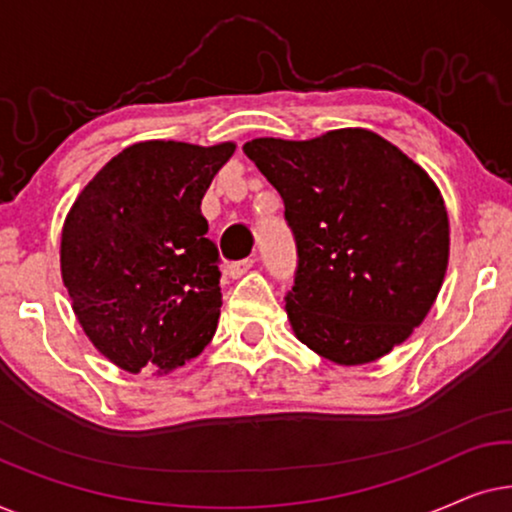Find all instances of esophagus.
<instances>
[{
	"instance_id": "esophagus-1",
	"label": "esophagus",
	"mask_w": 512,
	"mask_h": 512,
	"mask_svg": "<svg viewBox=\"0 0 512 512\" xmlns=\"http://www.w3.org/2000/svg\"><path fill=\"white\" fill-rule=\"evenodd\" d=\"M254 263H256V258H242V261H235V263H230V265H228V275L233 277V279L242 277L244 272L254 268Z\"/></svg>"
}]
</instances>
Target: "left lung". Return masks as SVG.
<instances>
[{"label":"left lung","instance_id":"left-lung-1","mask_svg":"<svg viewBox=\"0 0 512 512\" xmlns=\"http://www.w3.org/2000/svg\"><path fill=\"white\" fill-rule=\"evenodd\" d=\"M284 200L296 242L286 312L298 340L340 366L370 363L422 324L450 256L436 184L370 130L244 144Z\"/></svg>","mask_w":512,"mask_h":512}]
</instances>
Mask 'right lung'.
<instances>
[{"label":"right lung","instance_id":"add662e5","mask_svg":"<svg viewBox=\"0 0 512 512\" xmlns=\"http://www.w3.org/2000/svg\"><path fill=\"white\" fill-rule=\"evenodd\" d=\"M235 144L142 142L83 188L62 228V279L93 345L130 373L172 370L209 345L219 247L200 212Z\"/></svg>","mask_w":512,"mask_h":512}]
</instances>
